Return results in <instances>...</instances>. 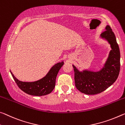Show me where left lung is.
Segmentation results:
<instances>
[{"label":"left lung","mask_w":125,"mask_h":125,"mask_svg":"<svg viewBox=\"0 0 125 125\" xmlns=\"http://www.w3.org/2000/svg\"><path fill=\"white\" fill-rule=\"evenodd\" d=\"M100 38L110 45V51L104 67L98 71L88 69L79 70L72 64L77 90L86 94H96L103 92L115 82L120 70V52L114 33L108 25Z\"/></svg>","instance_id":"left-lung-1"}]
</instances>
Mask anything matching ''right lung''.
Here are the masks:
<instances>
[{"label": "right lung", "instance_id": "add662e5", "mask_svg": "<svg viewBox=\"0 0 125 125\" xmlns=\"http://www.w3.org/2000/svg\"><path fill=\"white\" fill-rule=\"evenodd\" d=\"M63 64V61L54 64L44 77L34 82L20 81L14 76L10 70V72L17 84L23 92L32 96H41L49 94L54 88L57 74Z\"/></svg>", "mask_w": 125, "mask_h": 125}]
</instances>
